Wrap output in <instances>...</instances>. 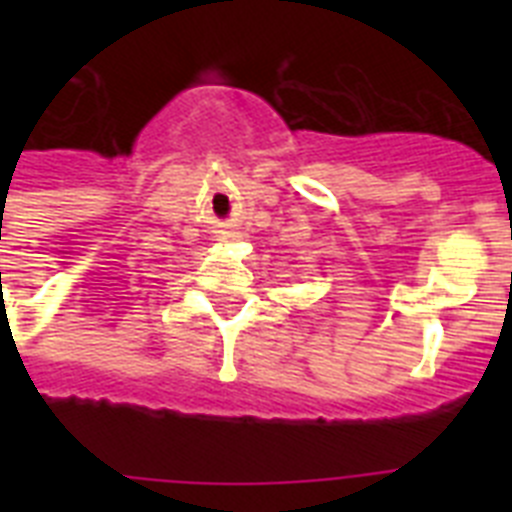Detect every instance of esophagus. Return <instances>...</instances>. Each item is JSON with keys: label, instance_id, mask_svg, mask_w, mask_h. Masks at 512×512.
Masks as SVG:
<instances>
[{"label": "esophagus", "instance_id": "obj_1", "mask_svg": "<svg viewBox=\"0 0 512 512\" xmlns=\"http://www.w3.org/2000/svg\"><path fill=\"white\" fill-rule=\"evenodd\" d=\"M220 238H223V241H235L238 235H235V233H223V235H220Z\"/></svg>", "mask_w": 512, "mask_h": 512}]
</instances>
